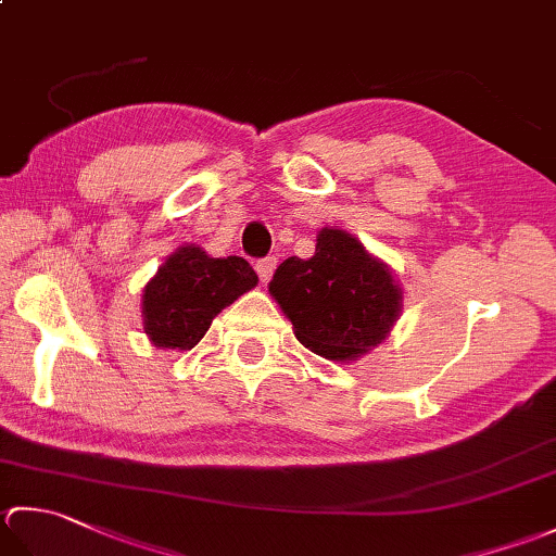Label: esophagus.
Returning a JSON list of instances; mask_svg holds the SVG:
<instances>
[{
	"label": "esophagus",
	"instance_id": "34e87169",
	"mask_svg": "<svg viewBox=\"0 0 556 556\" xmlns=\"http://www.w3.org/2000/svg\"><path fill=\"white\" fill-rule=\"evenodd\" d=\"M275 267H277V257H263V260H257V263H255L257 275H260V279H263V281H269Z\"/></svg>",
	"mask_w": 556,
	"mask_h": 556
}]
</instances>
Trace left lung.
<instances>
[{
	"label": "left lung",
	"instance_id": "left-lung-1",
	"mask_svg": "<svg viewBox=\"0 0 556 556\" xmlns=\"http://www.w3.org/2000/svg\"><path fill=\"white\" fill-rule=\"evenodd\" d=\"M269 293L293 323L296 340L332 362H352L383 342L402 308L388 267L340 228H323L313 257H287Z\"/></svg>",
	"mask_w": 556,
	"mask_h": 556
}]
</instances>
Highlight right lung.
<instances>
[{
	"mask_svg": "<svg viewBox=\"0 0 556 556\" xmlns=\"http://www.w3.org/2000/svg\"><path fill=\"white\" fill-rule=\"evenodd\" d=\"M255 285V269L243 257H210L194 245L178 248L144 287V332L163 350H192L216 313Z\"/></svg>",
	"mask_w": 556,
	"mask_h": 556,
	"instance_id": "1",
	"label": "right lung"
}]
</instances>
